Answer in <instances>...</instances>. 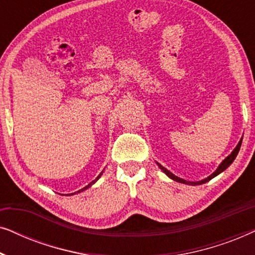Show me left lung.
<instances>
[{
	"mask_svg": "<svg viewBox=\"0 0 255 255\" xmlns=\"http://www.w3.org/2000/svg\"><path fill=\"white\" fill-rule=\"evenodd\" d=\"M242 141H243V139L242 140L239 141V144L237 145V147L233 149V152L231 153V154H230L228 158H226L224 161H223L221 165H219V167L217 168V170H216L215 173H212L210 176L209 177H207V179H204V180H202V181H198V182H190V181H186V180H183V179H180V177H177V176H175L174 175V174H172L169 172V170H167L165 167H162L161 165H160V163H158V166L160 167V168H161L163 172H165L167 175H168L170 179H173L174 181H177V182H181V183H186V184H191V186H197V184H202V183H205V182H208L209 180H211L212 177H215V176H217L219 173H222L223 170H225L226 168H228V167L231 165V163L233 162V160L236 159V156H237V154H238V152H239V149H240V146H242Z\"/></svg>",
	"mask_w": 255,
	"mask_h": 255,
	"instance_id": "obj_1",
	"label": "left lung"
}]
</instances>
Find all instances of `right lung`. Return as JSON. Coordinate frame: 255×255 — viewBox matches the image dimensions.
<instances>
[{"label":"right lung","instance_id":"add662e5","mask_svg":"<svg viewBox=\"0 0 255 255\" xmlns=\"http://www.w3.org/2000/svg\"><path fill=\"white\" fill-rule=\"evenodd\" d=\"M101 175H102V173H101V174H100V175H99V176H97V177H96V180H97V179H99V177H100V176H101ZM96 180H94V181H92V182H90V183H89V184H88V186H86V187H85V188H82V189H81V190H79V191H76V193H80V191H83V190H85V189H87V188H89V187H90V186H92V184H93V183H94V182H95V181H96ZM74 194H75V193H74Z\"/></svg>","mask_w":255,"mask_h":255}]
</instances>
